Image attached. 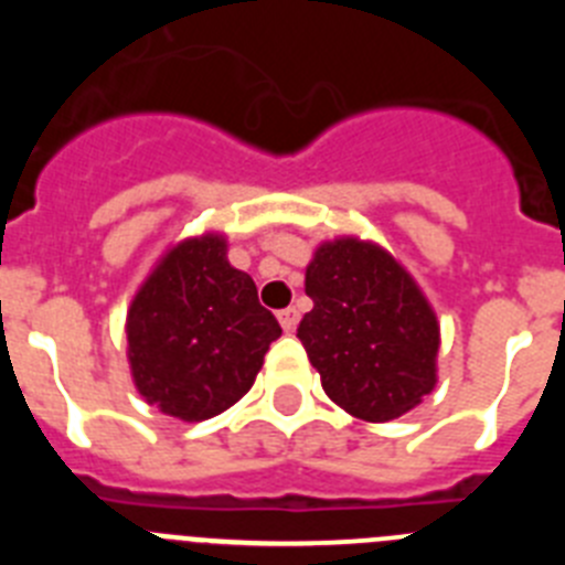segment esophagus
I'll return each mask as SVG.
<instances>
[{"instance_id":"1","label":"esophagus","mask_w":565,"mask_h":565,"mask_svg":"<svg viewBox=\"0 0 565 565\" xmlns=\"http://www.w3.org/2000/svg\"><path fill=\"white\" fill-rule=\"evenodd\" d=\"M277 319H279V326H282V331L291 333L299 322V311L297 308H286V311L277 313Z\"/></svg>"}]
</instances>
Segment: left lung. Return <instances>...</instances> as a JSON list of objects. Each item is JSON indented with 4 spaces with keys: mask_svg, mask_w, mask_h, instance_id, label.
<instances>
[{
    "mask_svg": "<svg viewBox=\"0 0 565 565\" xmlns=\"http://www.w3.org/2000/svg\"><path fill=\"white\" fill-rule=\"evenodd\" d=\"M313 308L297 328L322 391L362 422H391L436 387L438 319L393 254L359 237L313 252Z\"/></svg>",
    "mask_w": 565,
    "mask_h": 565,
    "instance_id": "left-lung-1",
    "label": "left lung"
}]
</instances>
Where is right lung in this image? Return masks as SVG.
I'll use <instances>...</instances> for the list:
<instances>
[{
    "label": "right lung",
    "instance_id": "1",
    "mask_svg": "<svg viewBox=\"0 0 565 565\" xmlns=\"http://www.w3.org/2000/svg\"><path fill=\"white\" fill-rule=\"evenodd\" d=\"M223 234L169 248L132 297L127 356L143 402L181 422H206L252 391L282 333L257 286L228 263Z\"/></svg>",
    "mask_w": 565,
    "mask_h": 565
}]
</instances>
